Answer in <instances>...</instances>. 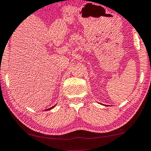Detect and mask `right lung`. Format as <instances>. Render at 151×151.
Here are the masks:
<instances>
[{"mask_svg": "<svg viewBox=\"0 0 151 151\" xmlns=\"http://www.w3.org/2000/svg\"><path fill=\"white\" fill-rule=\"evenodd\" d=\"M55 105H54V106H52V107H50V108H49V109H46V110H44V111H48V110H50L51 109H52V108H54L55 107Z\"/></svg>", "mask_w": 151, "mask_h": 151, "instance_id": "1", "label": "right lung"}]
</instances>
